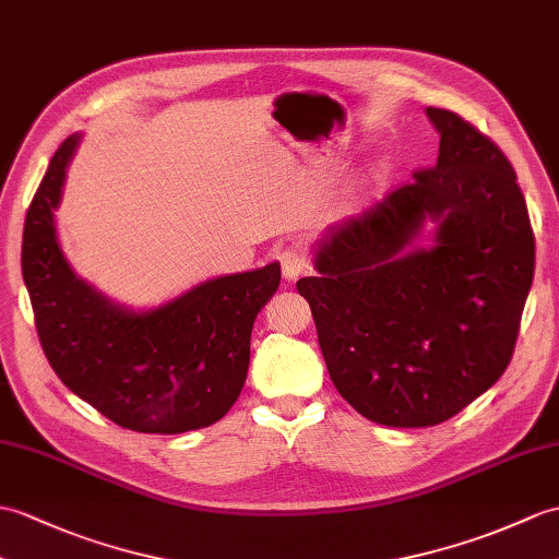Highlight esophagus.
Returning <instances> with one entry per match:
<instances>
[{"instance_id": "1", "label": "esophagus", "mask_w": 559, "mask_h": 559, "mask_svg": "<svg viewBox=\"0 0 559 559\" xmlns=\"http://www.w3.org/2000/svg\"><path fill=\"white\" fill-rule=\"evenodd\" d=\"M309 269V262L302 250L297 248H288L283 254H281V271H283V278L285 281H295L297 276L307 274Z\"/></svg>"}]
</instances>
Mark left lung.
<instances>
[{"label":"left lung","instance_id":"left-lung-1","mask_svg":"<svg viewBox=\"0 0 559 559\" xmlns=\"http://www.w3.org/2000/svg\"><path fill=\"white\" fill-rule=\"evenodd\" d=\"M438 162L329 228L319 276L297 281L331 381L361 417L448 421L508 369L534 281L526 200L502 150L448 109H426ZM426 217L431 251L405 253Z\"/></svg>","mask_w":559,"mask_h":559}]
</instances>
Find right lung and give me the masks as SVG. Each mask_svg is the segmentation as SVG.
Returning <instances> with one entry per match:
<instances>
[{"label":"right lung","mask_w":559,"mask_h":559,"mask_svg":"<svg viewBox=\"0 0 559 559\" xmlns=\"http://www.w3.org/2000/svg\"><path fill=\"white\" fill-rule=\"evenodd\" d=\"M78 142L75 133L55 152L23 226L21 269L47 361L69 391L131 431L212 426L242 391L254 319L278 290L281 264L204 281L140 314L109 302L73 274L57 240Z\"/></svg>","instance_id":"obj_1"}]
</instances>
